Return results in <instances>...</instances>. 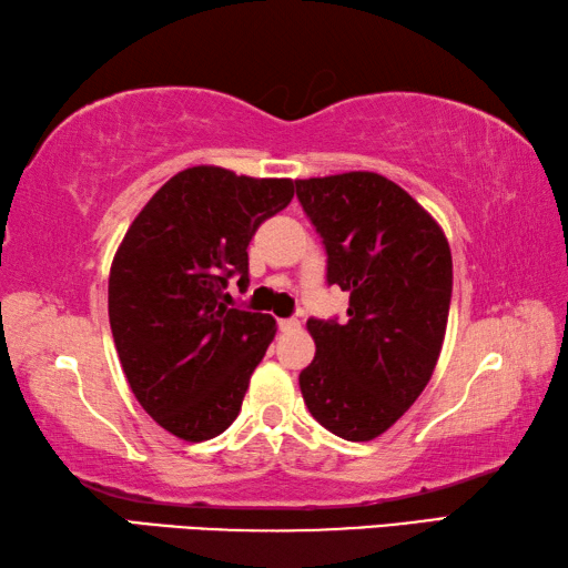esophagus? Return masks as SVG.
Returning a JSON list of instances; mask_svg holds the SVG:
<instances>
[{
    "instance_id": "obj_1",
    "label": "esophagus",
    "mask_w": 568,
    "mask_h": 568,
    "mask_svg": "<svg viewBox=\"0 0 568 568\" xmlns=\"http://www.w3.org/2000/svg\"><path fill=\"white\" fill-rule=\"evenodd\" d=\"M277 327H281L283 333H291V329H297V327H301V323H297L295 317H281V320H277Z\"/></svg>"
}]
</instances>
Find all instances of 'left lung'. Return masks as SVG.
Wrapping results in <instances>:
<instances>
[{
  "mask_svg": "<svg viewBox=\"0 0 568 568\" xmlns=\"http://www.w3.org/2000/svg\"><path fill=\"white\" fill-rule=\"evenodd\" d=\"M323 239L327 283L349 293L347 320H307L315 357L301 373L311 415L333 435L387 432L435 373L452 301V253L439 223L373 171L295 181Z\"/></svg>",
  "mask_w": 568,
  "mask_h": 568,
  "instance_id": "8db88e82",
  "label": "left lung"
}]
</instances>
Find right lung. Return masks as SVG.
Listing matches in <instances>:
<instances>
[{
    "label": "right lung",
    "instance_id": "add662e5",
    "mask_svg": "<svg viewBox=\"0 0 568 568\" xmlns=\"http://www.w3.org/2000/svg\"><path fill=\"white\" fill-rule=\"evenodd\" d=\"M291 179L176 173L133 219L109 275V323L141 407L185 442L219 437L239 417L275 320L229 307L248 281V243L293 201Z\"/></svg>",
    "mask_w": 568,
    "mask_h": 568
}]
</instances>
